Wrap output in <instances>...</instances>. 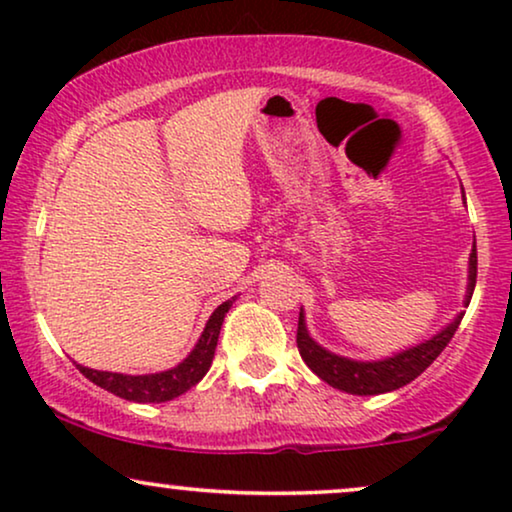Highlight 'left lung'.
<instances>
[{"label":"left lung","mask_w":512,"mask_h":512,"mask_svg":"<svg viewBox=\"0 0 512 512\" xmlns=\"http://www.w3.org/2000/svg\"><path fill=\"white\" fill-rule=\"evenodd\" d=\"M475 277H478V251L473 247L471 258H468V289H466V300H464L466 307L473 298ZM461 319H464V312H459L452 324H447L443 331L433 335V338L419 342V345L410 349H403V352H398L382 361H354V359H345V356L328 352V349L317 345V342L310 338L303 312H300L298 317L296 342H298V352L303 356V361L310 366L312 373L319 375L326 384H331V387L347 391V394H354V396H375V394H387V391L401 389L405 384L415 380V377L422 375L424 370L438 359V354L447 347V342L452 340V335L459 328Z\"/></svg>","instance_id":"8db88e82"}]
</instances>
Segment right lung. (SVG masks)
<instances>
[{"label": "right lung", "instance_id": "add662e5", "mask_svg": "<svg viewBox=\"0 0 512 512\" xmlns=\"http://www.w3.org/2000/svg\"><path fill=\"white\" fill-rule=\"evenodd\" d=\"M233 303L235 298H230L226 303L216 307L212 317L207 321L205 331L200 335L198 345L193 347V352L188 354L179 366L163 370V373L123 375V373H107V370H93V368L79 366V363H76V368H79L90 382L97 384V387L107 389L114 396L125 398V401H135V403L172 401V398L186 394L188 389L195 387V384L207 375L216 352V342H219L223 317H226V312L233 307Z\"/></svg>", "mask_w": 512, "mask_h": 512}]
</instances>
